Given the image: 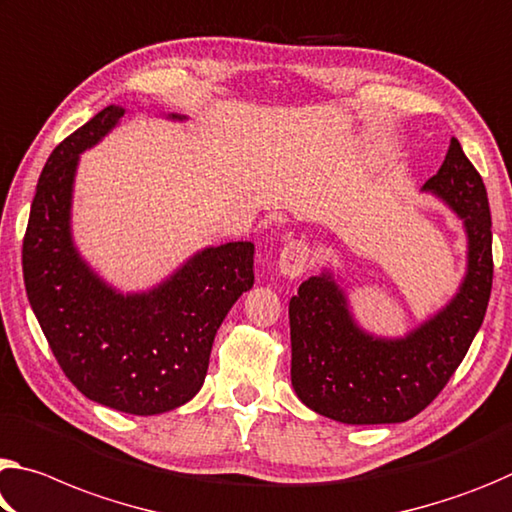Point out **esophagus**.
Wrapping results in <instances>:
<instances>
[{
	"instance_id": "1",
	"label": "esophagus",
	"mask_w": 512,
	"mask_h": 512,
	"mask_svg": "<svg viewBox=\"0 0 512 512\" xmlns=\"http://www.w3.org/2000/svg\"><path fill=\"white\" fill-rule=\"evenodd\" d=\"M307 262H310V246L305 241H289L280 250L278 271L285 278H298V275H303Z\"/></svg>"
}]
</instances>
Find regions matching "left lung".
<instances>
[{"mask_svg": "<svg viewBox=\"0 0 512 512\" xmlns=\"http://www.w3.org/2000/svg\"><path fill=\"white\" fill-rule=\"evenodd\" d=\"M421 191L462 221L460 287L403 337H383L360 326L335 271L323 266L307 278L289 300L291 385L316 415L351 426L412 419L449 383L481 328L492 291V218L485 184L458 139Z\"/></svg>", "mask_w": 512, "mask_h": 512, "instance_id": "8db88e82", "label": "left lung"}]
</instances>
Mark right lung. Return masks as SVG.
<instances>
[{
    "instance_id": "obj_1",
    "label": "right lung",
    "mask_w": 512,
    "mask_h": 512,
    "mask_svg": "<svg viewBox=\"0 0 512 512\" xmlns=\"http://www.w3.org/2000/svg\"><path fill=\"white\" fill-rule=\"evenodd\" d=\"M125 113L109 104L50 154L31 202L22 273L31 310L70 383L95 403L150 417L200 392L216 330L255 282V243L202 248L150 289L125 294L109 285L72 237V193L81 152ZM168 120L186 116L168 113Z\"/></svg>"
}]
</instances>
